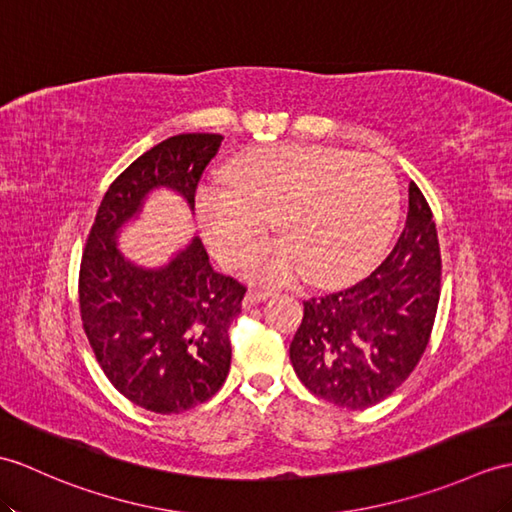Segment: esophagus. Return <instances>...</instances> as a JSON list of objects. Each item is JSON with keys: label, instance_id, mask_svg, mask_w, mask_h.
Wrapping results in <instances>:
<instances>
[{"label": "esophagus", "instance_id": "esophagus-1", "mask_svg": "<svg viewBox=\"0 0 512 512\" xmlns=\"http://www.w3.org/2000/svg\"><path fill=\"white\" fill-rule=\"evenodd\" d=\"M268 296H272L270 290H248L246 296H244V307H253L261 301H266Z\"/></svg>", "mask_w": 512, "mask_h": 512}]
</instances>
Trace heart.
<instances>
[{
    "label": "heart",
    "instance_id": "obj_1",
    "mask_svg": "<svg viewBox=\"0 0 512 512\" xmlns=\"http://www.w3.org/2000/svg\"><path fill=\"white\" fill-rule=\"evenodd\" d=\"M227 185L198 194V224L222 264L240 266L275 220L281 242L253 253V279L331 285L353 279L388 242L399 187L371 154L325 146H264L240 154Z\"/></svg>",
    "mask_w": 512,
    "mask_h": 512
}]
</instances>
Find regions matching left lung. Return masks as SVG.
Masks as SVG:
<instances>
[{
	"instance_id": "obj_1",
	"label": "left lung",
	"mask_w": 512,
	"mask_h": 512,
	"mask_svg": "<svg viewBox=\"0 0 512 512\" xmlns=\"http://www.w3.org/2000/svg\"><path fill=\"white\" fill-rule=\"evenodd\" d=\"M441 299V246L417 183L397 244L347 290L303 301L290 360L305 388L340 408L364 410L395 392L430 342Z\"/></svg>"
}]
</instances>
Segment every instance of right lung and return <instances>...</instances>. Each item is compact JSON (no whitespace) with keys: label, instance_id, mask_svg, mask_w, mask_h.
Wrapping results in <instances>:
<instances>
[{"label":"right lung","instance_id":"obj_1","mask_svg":"<svg viewBox=\"0 0 512 512\" xmlns=\"http://www.w3.org/2000/svg\"><path fill=\"white\" fill-rule=\"evenodd\" d=\"M222 139L185 133L141 154L106 189L82 251L80 318L95 360L128 401L157 414L189 410L220 390L246 288L211 268L198 237L170 264L141 268L117 251L115 233L157 187L174 189L194 209Z\"/></svg>","mask_w":512,"mask_h":512}]
</instances>
